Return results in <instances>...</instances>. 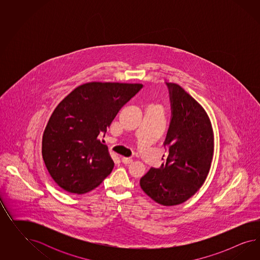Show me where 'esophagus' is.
<instances>
[{
    "mask_svg": "<svg viewBox=\"0 0 260 260\" xmlns=\"http://www.w3.org/2000/svg\"><path fill=\"white\" fill-rule=\"evenodd\" d=\"M121 160H122V162H123L124 164H129V163L133 162V159H132V158L125 157V156H123V157L121 158Z\"/></svg>",
    "mask_w": 260,
    "mask_h": 260,
    "instance_id": "obj_1",
    "label": "esophagus"
}]
</instances>
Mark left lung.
Returning <instances> with one entry per match:
<instances>
[{
	"label": "left lung",
	"instance_id": "1",
	"mask_svg": "<svg viewBox=\"0 0 260 260\" xmlns=\"http://www.w3.org/2000/svg\"><path fill=\"white\" fill-rule=\"evenodd\" d=\"M167 86L173 115L164 142L169 154L159 169L150 168L140 186L158 204L175 206L187 201L203 185L211 169L214 138L204 108L179 85Z\"/></svg>",
	"mask_w": 260,
	"mask_h": 260
}]
</instances>
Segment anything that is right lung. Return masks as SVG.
Instances as JSON below:
<instances>
[{
	"mask_svg": "<svg viewBox=\"0 0 260 260\" xmlns=\"http://www.w3.org/2000/svg\"><path fill=\"white\" fill-rule=\"evenodd\" d=\"M142 87V84L89 82L58 104L43 134L42 155L60 188L83 194L111 173L114 163L98 136Z\"/></svg>",
	"mask_w": 260,
	"mask_h": 260,
	"instance_id": "obj_1",
	"label": "right lung"
}]
</instances>
